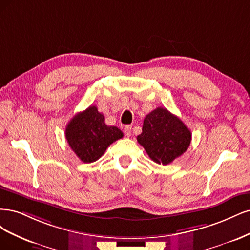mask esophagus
Listing matches in <instances>:
<instances>
[{"instance_id":"obj_1","label":"esophagus","mask_w":250,"mask_h":250,"mask_svg":"<svg viewBox=\"0 0 250 250\" xmlns=\"http://www.w3.org/2000/svg\"><path fill=\"white\" fill-rule=\"evenodd\" d=\"M125 134L126 137H131L132 135V125H125Z\"/></svg>"}]
</instances>
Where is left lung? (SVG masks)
Segmentation results:
<instances>
[{"instance_id":"8db88e82","label":"left lung","mask_w":250,"mask_h":250,"mask_svg":"<svg viewBox=\"0 0 250 250\" xmlns=\"http://www.w3.org/2000/svg\"><path fill=\"white\" fill-rule=\"evenodd\" d=\"M137 141L154 162L167 165L188 149L191 132L178 116L159 107L144 118Z\"/></svg>"}]
</instances>
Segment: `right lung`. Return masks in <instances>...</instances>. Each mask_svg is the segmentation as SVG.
<instances>
[{
	"mask_svg": "<svg viewBox=\"0 0 250 250\" xmlns=\"http://www.w3.org/2000/svg\"><path fill=\"white\" fill-rule=\"evenodd\" d=\"M65 137L78 158L91 163L104 155L110 144L123 138L124 133L117 126L104 124V116L95 106H90L70 119Z\"/></svg>",
	"mask_w": 250,
	"mask_h": 250,
	"instance_id": "add662e5",
	"label": "right lung"
}]
</instances>
